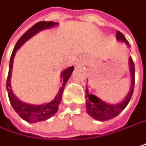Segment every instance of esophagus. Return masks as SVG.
I'll return each mask as SVG.
<instances>
[{
	"label": "esophagus",
	"instance_id": "esophagus-1",
	"mask_svg": "<svg viewBox=\"0 0 146 146\" xmlns=\"http://www.w3.org/2000/svg\"><path fill=\"white\" fill-rule=\"evenodd\" d=\"M86 62H87L86 58H85V57H84V56H82V57L78 58V59L77 60V62H76V65H77V66H83V65H84Z\"/></svg>",
	"mask_w": 146,
	"mask_h": 146
}]
</instances>
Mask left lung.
<instances>
[{"mask_svg": "<svg viewBox=\"0 0 146 146\" xmlns=\"http://www.w3.org/2000/svg\"><path fill=\"white\" fill-rule=\"evenodd\" d=\"M116 39L119 42H125L127 46H129L125 36L119 31H117L116 33ZM129 71L131 74V85L125 98L119 103L115 104H108L99 99L94 94H89L88 86L86 87L85 98H86L87 112L94 119L99 121L110 120L113 118L116 117L118 114H119L129 104V100L131 99V96L133 94L134 87H135V66L131 57H129Z\"/></svg>", "mask_w": 146, "mask_h": 146, "instance_id": "obj_1", "label": "left lung"}]
</instances>
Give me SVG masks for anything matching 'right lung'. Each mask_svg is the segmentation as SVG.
<instances>
[{
  "label": "right lung",
  "instance_id": "right-lung-1",
  "mask_svg": "<svg viewBox=\"0 0 146 146\" xmlns=\"http://www.w3.org/2000/svg\"><path fill=\"white\" fill-rule=\"evenodd\" d=\"M58 25V22H53V21H40L35 24L33 27H32L29 30H27L25 33L23 34L20 37V39L17 41L16 46L14 47L11 59H10V64H9V73L7 80V89L8 92V97L11 106L13 107L14 110L18 113L21 119L26 120L28 123H36L40 121H44L48 119H50L52 116H53L58 110V106H59L62 93L64 90V87L66 85L68 80L69 79L71 74L73 71V66H71L65 70H63L61 73V83L62 86L60 87L59 91L54 100L42 104H30L25 102L21 101L13 93L11 89V72H12V66H13V60L15 54L17 51L27 41H28L31 37H33L36 34L40 33L41 31L50 29L54 27H57Z\"/></svg>",
  "mask_w": 146,
  "mask_h": 146
}]
</instances>
